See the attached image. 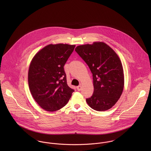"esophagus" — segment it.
<instances>
[{"label": "esophagus", "instance_id": "1", "mask_svg": "<svg viewBox=\"0 0 151 151\" xmlns=\"http://www.w3.org/2000/svg\"><path fill=\"white\" fill-rule=\"evenodd\" d=\"M81 88H81V86H78L77 87V90H78V91H79L81 90Z\"/></svg>", "mask_w": 151, "mask_h": 151}]
</instances>
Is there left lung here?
<instances>
[{"label":"left lung","mask_w":151,"mask_h":151,"mask_svg":"<svg viewBox=\"0 0 151 151\" xmlns=\"http://www.w3.org/2000/svg\"><path fill=\"white\" fill-rule=\"evenodd\" d=\"M75 50L92 74L93 93L86 99V103L96 111L112 108L120 98L124 85L123 68L119 56L103 42L79 45Z\"/></svg>","instance_id":"obj_1"}]
</instances>
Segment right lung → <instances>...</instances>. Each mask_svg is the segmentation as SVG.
Segmentation results:
<instances>
[{
  "mask_svg": "<svg viewBox=\"0 0 151 151\" xmlns=\"http://www.w3.org/2000/svg\"><path fill=\"white\" fill-rule=\"evenodd\" d=\"M76 45L49 44L33 57L28 73L31 93L39 106L47 111L64 107L74 91L68 86L64 65Z\"/></svg>",
  "mask_w": 151,
  "mask_h": 151,
  "instance_id": "add662e5",
  "label": "right lung"
}]
</instances>
